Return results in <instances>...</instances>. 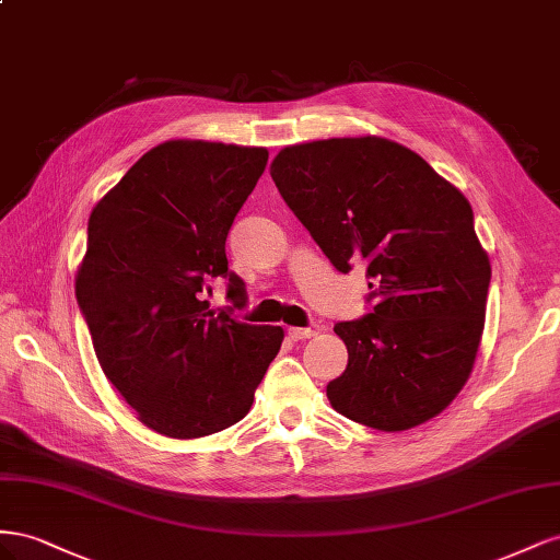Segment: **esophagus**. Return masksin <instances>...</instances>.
I'll use <instances>...</instances> for the list:
<instances>
[{"instance_id": "1", "label": "esophagus", "mask_w": 560, "mask_h": 560, "mask_svg": "<svg viewBox=\"0 0 560 560\" xmlns=\"http://www.w3.org/2000/svg\"><path fill=\"white\" fill-rule=\"evenodd\" d=\"M316 330L314 328H289V338L291 340H305V338H314Z\"/></svg>"}]
</instances>
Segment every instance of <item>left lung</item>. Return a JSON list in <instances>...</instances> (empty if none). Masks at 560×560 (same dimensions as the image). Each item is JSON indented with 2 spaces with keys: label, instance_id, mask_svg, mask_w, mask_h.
Here are the masks:
<instances>
[{
  "label": "left lung",
  "instance_id": "1",
  "mask_svg": "<svg viewBox=\"0 0 560 560\" xmlns=\"http://www.w3.org/2000/svg\"><path fill=\"white\" fill-rule=\"evenodd\" d=\"M283 201L335 269L365 260L375 307L332 330L347 369L330 406L406 431L451 406L486 326L490 260L467 197L420 154L380 136L283 148L269 166Z\"/></svg>",
  "mask_w": 560,
  "mask_h": 560
}]
</instances>
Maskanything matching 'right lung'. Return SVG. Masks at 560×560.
<instances>
[{
	"mask_svg": "<svg viewBox=\"0 0 560 560\" xmlns=\"http://www.w3.org/2000/svg\"><path fill=\"white\" fill-rule=\"evenodd\" d=\"M265 148L166 140L93 206L74 293L105 377L138 420L201 439L246 418L283 342L281 326L213 312L209 281L228 271L232 222L265 171Z\"/></svg>",
	"mask_w": 560,
	"mask_h": 560,
	"instance_id": "add662e5",
	"label": "right lung"
}]
</instances>
